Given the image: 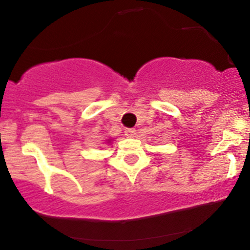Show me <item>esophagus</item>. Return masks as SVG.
<instances>
[{
  "label": "esophagus",
  "instance_id": "obj_1",
  "mask_svg": "<svg viewBox=\"0 0 250 250\" xmlns=\"http://www.w3.org/2000/svg\"><path fill=\"white\" fill-rule=\"evenodd\" d=\"M125 133L128 137H134V135L136 134V130H135V129H133V128H127L125 130Z\"/></svg>",
  "mask_w": 250,
  "mask_h": 250
}]
</instances>
